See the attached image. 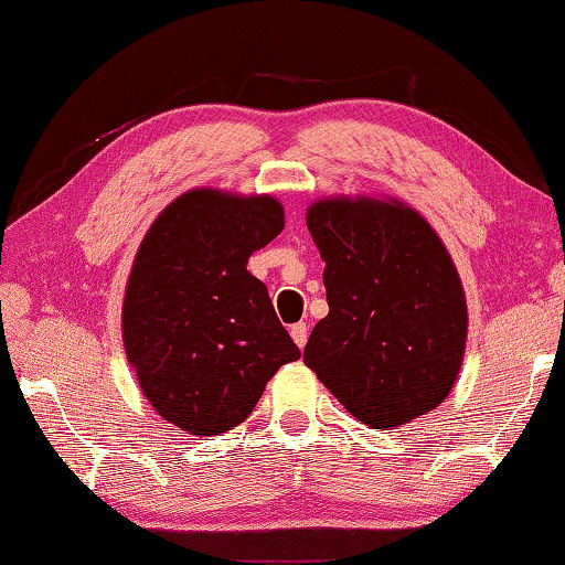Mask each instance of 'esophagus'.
Segmentation results:
<instances>
[{
	"label": "esophagus",
	"mask_w": 565,
	"mask_h": 565,
	"mask_svg": "<svg viewBox=\"0 0 565 565\" xmlns=\"http://www.w3.org/2000/svg\"><path fill=\"white\" fill-rule=\"evenodd\" d=\"M291 339H294V344H297L299 349L307 347L309 329H307V324H303V321H299V324H294V327H291Z\"/></svg>",
	"instance_id": "esophagus-1"
}]
</instances>
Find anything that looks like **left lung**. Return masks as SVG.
<instances>
[{
    "label": "left lung",
    "mask_w": 565,
    "mask_h": 565,
    "mask_svg": "<svg viewBox=\"0 0 565 565\" xmlns=\"http://www.w3.org/2000/svg\"><path fill=\"white\" fill-rule=\"evenodd\" d=\"M307 226L324 258L329 315L303 362L374 429L427 415L450 395L468 342V303L450 254L395 199H324Z\"/></svg>",
    "instance_id": "left-lung-1"
}]
</instances>
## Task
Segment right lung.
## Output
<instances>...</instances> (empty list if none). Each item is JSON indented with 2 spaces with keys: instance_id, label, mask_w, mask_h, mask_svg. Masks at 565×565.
I'll list each match as a JSON object with an SVG mask.
<instances>
[{
  "instance_id": "right-lung-1",
  "label": "right lung",
  "mask_w": 565,
  "mask_h": 565,
  "mask_svg": "<svg viewBox=\"0 0 565 565\" xmlns=\"http://www.w3.org/2000/svg\"><path fill=\"white\" fill-rule=\"evenodd\" d=\"M284 228L274 195L193 188L148 228L122 301V342L168 423L211 437L244 423L299 347L248 256Z\"/></svg>"
}]
</instances>
